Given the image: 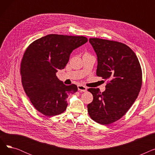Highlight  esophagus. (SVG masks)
<instances>
[{"instance_id": "obj_1", "label": "esophagus", "mask_w": 155, "mask_h": 155, "mask_svg": "<svg viewBox=\"0 0 155 155\" xmlns=\"http://www.w3.org/2000/svg\"><path fill=\"white\" fill-rule=\"evenodd\" d=\"M78 87V90L80 91V92H86L87 90V88L84 85H79L77 86Z\"/></svg>"}]
</instances>
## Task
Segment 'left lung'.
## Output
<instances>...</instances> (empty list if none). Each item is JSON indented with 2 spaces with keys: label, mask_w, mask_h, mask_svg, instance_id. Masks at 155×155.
Here are the masks:
<instances>
[{
  "label": "left lung",
  "mask_w": 155,
  "mask_h": 155,
  "mask_svg": "<svg viewBox=\"0 0 155 155\" xmlns=\"http://www.w3.org/2000/svg\"><path fill=\"white\" fill-rule=\"evenodd\" d=\"M89 42L97 57L96 74L109 82L105 90L88 88L93 101L88 114L97 123L107 125L123 117L136 101L142 84V71L136 54L126 45L99 38Z\"/></svg>",
  "instance_id": "obj_1"
}]
</instances>
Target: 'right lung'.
<instances>
[{
  "instance_id": "add662e5",
  "label": "right lung",
  "mask_w": 155,
  "mask_h": 155,
  "mask_svg": "<svg viewBox=\"0 0 155 155\" xmlns=\"http://www.w3.org/2000/svg\"><path fill=\"white\" fill-rule=\"evenodd\" d=\"M87 41L84 36L48 35L35 41L24 53L21 65L22 86L34 107L45 116L63 112L68 95L77 91L76 85H64L56 73L64 68L71 52Z\"/></svg>"
}]
</instances>
